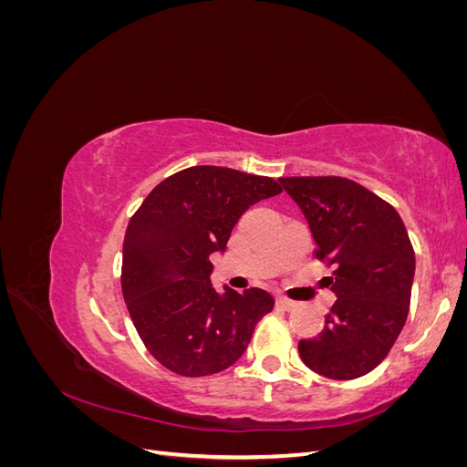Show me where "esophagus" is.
Wrapping results in <instances>:
<instances>
[{
    "label": "esophagus",
    "instance_id": "obj_1",
    "mask_svg": "<svg viewBox=\"0 0 467 467\" xmlns=\"http://www.w3.org/2000/svg\"><path fill=\"white\" fill-rule=\"evenodd\" d=\"M276 306H278L280 309H286V312H292V309L298 307V304H296L294 300H288L286 296H278V298H276Z\"/></svg>",
    "mask_w": 467,
    "mask_h": 467
}]
</instances>
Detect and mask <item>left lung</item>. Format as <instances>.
<instances>
[{
	"label": "left lung",
	"mask_w": 467,
	"mask_h": 467,
	"mask_svg": "<svg viewBox=\"0 0 467 467\" xmlns=\"http://www.w3.org/2000/svg\"><path fill=\"white\" fill-rule=\"evenodd\" d=\"M317 244L333 265L337 296L325 327L298 343L307 368L352 379L374 370L400 337L411 304L415 251L398 210L345 177H282Z\"/></svg>",
	"instance_id": "8db88e82"
}]
</instances>
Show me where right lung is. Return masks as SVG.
Returning <instances> with one entry per match:
<instances>
[{
    "label": "right lung",
    "mask_w": 467,
    "mask_h": 467,
    "mask_svg": "<svg viewBox=\"0 0 467 467\" xmlns=\"http://www.w3.org/2000/svg\"><path fill=\"white\" fill-rule=\"evenodd\" d=\"M282 192L271 177L196 165L163 179L136 210L122 245V296L151 357L179 376L216 374L244 355L273 296L210 282L244 212Z\"/></svg>",
    "instance_id": "1"
}]
</instances>
